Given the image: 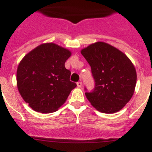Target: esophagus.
I'll use <instances>...</instances> for the list:
<instances>
[{
    "instance_id": "34e87169",
    "label": "esophagus",
    "mask_w": 152,
    "mask_h": 152,
    "mask_svg": "<svg viewBox=\"0 0 152 152\" xmlns=\"http://www.w3.org/2000/svg\"><path fill=\"white\" fill-rule=\"evenodd\" d=\"M77 88H81V86H82V82H81V81H79V82H77Z\"/></svg>"
}]
</instances>
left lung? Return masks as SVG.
Returning a JSON list of instances; mask_svg holds the SVG:
<instances>
[{
	"label": "left lung",
	"instance_id": "obj_1",
	"mask_svg": "<svg viewBox=\"0 0 152 152\" xmlns=\"http://www.w3.org/2000/svg\"><path fill=\"white\" fill-rule=\"evenodd\" d=\"M80 52L91 65L95 80L94 90L85 93L91 105L104 113L122 110L133 95L136 84V71L131 60L103 42L91 44Z\"/></svg>",
	"mask_w": 152,
	"mask_h": 152
}]
</instances>
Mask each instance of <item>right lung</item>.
<instances>
[{
    "instance_id": "add662e5",
    "label": "right lung",
    "mask_w": 152,
    "mask_h": 152,
    "mask_svg": "<svg viewBox=\"0 0 152 152\" xmlns=\"http://www.w3.org/2000/svg\"><path fill=\"white\" fill-rule=\"evenodd\" d=\"M68 49L52 42L43 43L24 56L17 71V85L24 101L36 112L50 113L66 101L77 84L70 80L64 63Z\"/></svg>"
}]
</instances>
